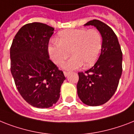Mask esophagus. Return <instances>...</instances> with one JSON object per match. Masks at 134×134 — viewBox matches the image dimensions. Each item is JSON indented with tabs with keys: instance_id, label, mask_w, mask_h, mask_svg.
<instances>
[{
	"instance_id": "esophagus-1",
	"label": "esophagus",
	"mask_w": 134,
	"mask_h": 134,
	"mask_svg": "<svg viewBox=\"0 0 134 134\" xmlns=\"http://www.w3.org/2000/svg\"><path fill=\"white\" fill-rule=\"evenodd\" d=\"M69 74V72H67V71H64V75H65V77H67Z\"/></svg>"
}]
</instances>
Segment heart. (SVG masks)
Returning a JSON list of instances; mask_svg holds the SVG:
<instances>
[{"label":"heart","mask_w":134,"mask_h":134,"mask_svg":"<svg viewBox=\"0 0 134 134\" xmlns=\"http://www.w3.org/2000/svg\"><path fill=\"white\" fill-rule=\"evenodd\" d=\"M102 42V36L97 29H67L59 32L56 42L49 45L48 52L54 63L61 65L70 52L72 57L63 64V68L73 70L95 63Z\"/></svg>","instance_id":"b5f03b06"}]
</instances>
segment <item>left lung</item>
I'll list each match as a JSON object with an SVG mask.
<instances>
[{"label":"left lung","instance_id":"8db88e82","mask_svg":"<svg viewBox=\"0 0 134 134\" xmlns=\"http://www.w3.org/2000/svg\"><path fill=\"white\" fill-rule=\"evenodd\" d=\"M87 25L94 26L100 33L102 48L95 65L85 72L78 73L77 92L84 104L99 106L107 103L117 90L122 71V53L110 27L96 19L85 24Z\"/></svg>","mask_w":134,"mask_h":134}]
</instances>
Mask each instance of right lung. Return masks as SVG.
<instances>
[{"mask_svg":"<svg viewBox=\"0 0 134 134\" xmlns=\"http://www.w3.org/2000/svg\"><path fill=\"white\" fill-rule=\"evenodd\" d=\"M54 28L41 23L23 26L10 48L11 72L24 100L37 108L57 103L65 77L49 59L48 44Z\"/></svg>","mask_w":134,"mask_h":134,"instance_id":"1","label":"right lung"}]
</instances>
